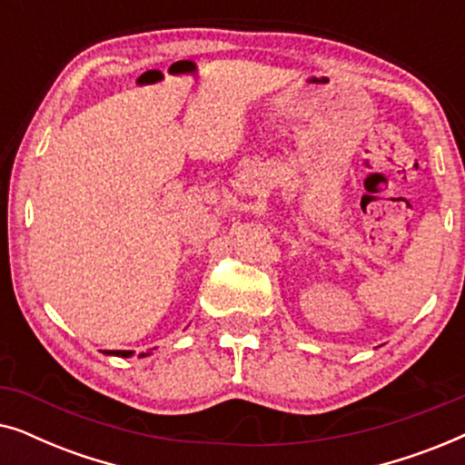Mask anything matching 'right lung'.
Instances as JSON below:
<instances>
[{"mask_svg": "<svg viewBox=\"0 0 465 465\" xmlns=\"http://www.w3.org/2000/svg\"><path fill=\"white\" fill-rule=\"evenodd\" d=\"M110 353L118 355V358H131V355H133V351H110ZM143 355H150V353H142L139 358H143Z\"/></svg>", "mask_w": 465, "mask_h": 465, "instance_id": "1", "label": "right lung"}]
</instances>
